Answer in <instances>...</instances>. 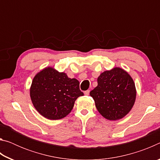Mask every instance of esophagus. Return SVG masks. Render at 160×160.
Returning <instances> with one entry per match:
<instances>
[{
    "mask_svg": "<svg viewBox=\"0 0 160 160\" xmlns=\"http://www.w3.org/2000/svg\"><path fill=\"white\" fill-rule=\"evenodd\" d=\"M84 94H85V95L88 96L89 94H90V90H87V91H85V92H84Z\"/></svg>",
    "mask_w": 160,
    "mask_h": 160,
    "instance_id": "esophagus-1",
    "label": "esophagus"
}]
</instances>
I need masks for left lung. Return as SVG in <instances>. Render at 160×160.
I'll use <instances>...</instances> for the list:
<instances>
[{"instance_id":"1","label":"left lung","mask_w":160,"mask_h":160,"mask_svg":"<svg viewBox=\"0 0 160 160\" xmlns=\"http://www.w3.org/2000/svg\"><path fill=\"white\" fill-rule=\"evenodd\" d=\"M98 85L90 94L97 109L110 121L119 120L131 112L136 99L135 82L120 67L105 70L97 78Z\"/></svg>"}]
</instances>
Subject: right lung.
Segmentation results:
<instances>
[{
    "instance_id": "right-lung-1",
    "label": "right lung",
    "mask_w": 160,
    "mask_h": 160,
    "mask_svg": "<svg viewBox=\"0 0 160 160\" xmlns=\"http://www.w3.org/2000/svg\"><path fill=\"white\" fill-rule=\"evenodd\" d=\"M32 104L44 118L58 120L71 112L75 100L84 94L80 82L48 66L35 75L29 90Z\"/></svg>"
}]
</instances>
